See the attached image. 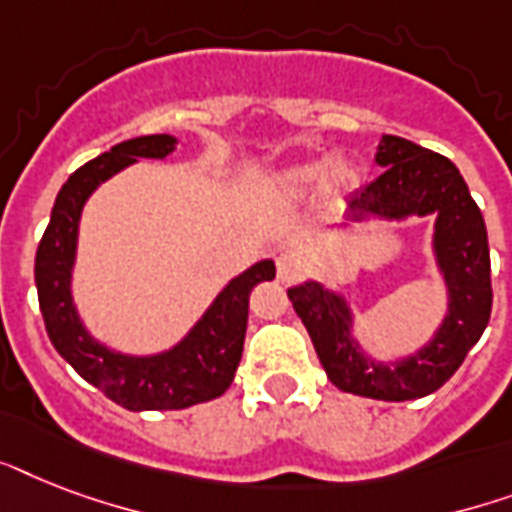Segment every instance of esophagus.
Returning a JSON list of instances; mask_svg holds the SVG:
<instances>
[{"mask_svg": "<svg viewBox=\"0 0 512 512\" xmlns=\"http://www.w3.org/2000/svg\"><path fill=\"white\" fill-rule=\"evenodd\" d=\"M276 273H279V281L284 284H292V281L300 279V273H303V263H300V257L295 252H281L276 257Z\"/></svg>", "mask_w": 512, "mask_h": 512, "instance_id": "obj_1", "label": "esophagus"}]
</instances>
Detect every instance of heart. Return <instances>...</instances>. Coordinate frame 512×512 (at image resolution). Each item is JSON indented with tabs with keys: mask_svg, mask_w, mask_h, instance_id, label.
Segmentation results:
<instances>
[{
	"mask_svg": "<svg viewBox=\"0 0 512 512\" xmlns=\"http://www.w3.org/2000/svg\"><path fill=\"white\" fill-rule=\"evenodd\" d=\"M319 175L321 164H303V167H292V170L284 172V175H281V183H284V188H289V191L300 193ZM327 177L329 183H332V188H337V191H353V188L361 183V170L350 162H335L329 167Z\"/></svg>",
	"mask_w": 512,
	"mask_h": 512,
	"instance_id": "heart-1",
	"label": "heart"
}]
</instances>
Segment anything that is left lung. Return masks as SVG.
<instances>
[{
	"label": "left lung",
	"mask_w": 512,
	"mask_h": 512,
	"mask_svg": "<svg viewBox=\"0 0 512 512\" xmlns=\"http://www.w3.org/2000/svg\"><path fill=\"white\" fill-rule=\"evenodd\" d=\"M374 162L385 172L348 201L345 215L350 220L436 217L433 252L449 295L436 335L412 356L382 364L366 356L353 337V311L345 297L319 281L297 284L287 295L332 385L377 401H412L441 388L484 335L492 316L489 239L468 183L446 156L412 140L382 135Z\"/></svg>",
	"instance_id": "8db88e82"
}]
</instances>
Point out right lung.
<instances>
[{"mask_svg":"<svg viewBox=\"0 0 512 512\" xmlns=\"http://www.w3.org/2000/svg\"><path fill=\"white\" fill-rule=\"evenodd\" d=\"M175 146L177 140L172 135H143L124 140L108 154L79 167L60 188L50 225L36 249L34 279L50 342L84 380L130 412L185 409L223 396L231 388L244 350L249 292L260 281L276 276L273 260H260L239 273L193 324L191 332L175 348L156 356L116 353L84 329L71 297V271L84 201L124 167L138 159H167Z\"/></svg>","mask_w":512,"mask_h":512,"instance_id":"obj_1","label":"right lung"}]
</instances>
